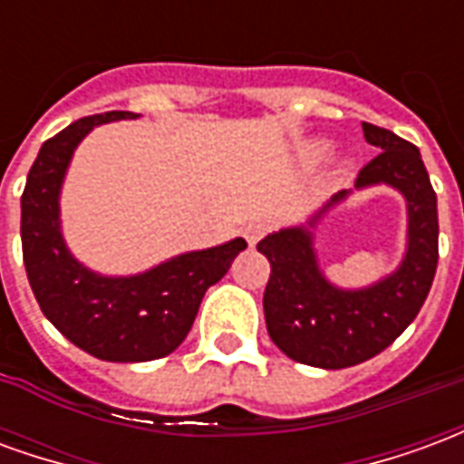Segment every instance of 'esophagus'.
<instances>
[{"mask_svg": "<svg viewBox=\"0 0 464 464\" xmlns=\"http://www.w3.org/2000/svg\"><path fill=\"white\" fill-rule=\"evenodd\" d=\"M268 231H271V223L268 221H253L243 228V236H246L248 246H256V243L261 241L263 236H266Z\"/></svg>", "mask_w": 464, "mask_h": 464, "instance_id": "34e87169", "label": "esophagus"}]
</instances>
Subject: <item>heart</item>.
<instances>
[{"instance_id": "obj_1", "label": "heart", "mask_w": 464, "mask_h": 464, "mask_svg": "<svg viewBox=\"0 0 464 464\" xmlns=\"http://www.w3.org/2000/svg\"><path fill=\"white\" fill-rule=\"evenodd\" d=\"M315 151H321V149H315Z\"/></svg>"}]
</instances>
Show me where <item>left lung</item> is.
Segmentation results:
<instances>
[{"label":"left lung","instance_id":"left-lung-1","mask_svg":"<svg viewBox=\"0 0 464 464\" xmlns=\"http://www.w3.org/2000/svg\"><path fill=\"white\" fill-rule=\"evenodd\" d=\"M362 136L380 153L360 169L355 186L390 183L405 193L408 256L390 278L350 293L321 276L308 228H285L258 243L271 263L263 293L266 328L271 341L303 365L341 370L375 358L415 321L438 268V198L418 146L365 121ZM343 196L345 191L331 203Z\"/></svg>","mask_w":464,"mask_h":464}]
</instances>
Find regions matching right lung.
Wrapping results in <instances>:
<instances>
[{
    "label": "right lung",
    "instance_id": "add662e5",
    "mask_svg": "<svg viewBox=\"0 0 464 464\" xmlns=\"http://www.w3.org/2000/svg\"><path fill=\"white\" fill-rule=\"evenodd\" d=\"M136 116L106 111L66 126L44 141L22 193V253L39 308L76 348L111 362L156 360L179 348L203 293L246 248V241L236 238L218 248L183 253L133 278H102L72 258L59 233V188L69 159L96 123Z\"/></svg>",
    "mask_w": 464,
    "mask_h": 464
}]
</instances>
